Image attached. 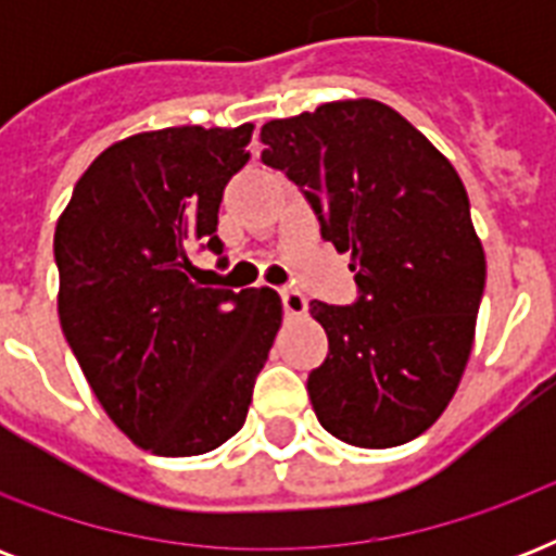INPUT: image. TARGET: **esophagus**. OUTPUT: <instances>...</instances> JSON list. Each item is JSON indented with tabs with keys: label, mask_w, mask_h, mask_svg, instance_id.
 Listing matches in <instances>:
<instances>
[{
	"label": "esophagus",
	"mask_w": 556,
	"mask_h": 556,
	"mask_svg": "<svg viewBox=\"0 0 556 556\" xmlns=\"http://www.w3.org/2000/svg\"><path fill=\"white\" fill-rule=\"evenodd\" d=\"M279 296H282V308H286V314H291V317H303V314L308 312V300H305L303 291H296V288H282Z\"/></svg>",
	"instance_id": "esophagus-1"
}]
</instances>
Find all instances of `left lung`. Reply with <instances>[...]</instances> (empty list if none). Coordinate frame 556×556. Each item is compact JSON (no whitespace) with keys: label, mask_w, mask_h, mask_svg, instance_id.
Masks as SVG:
<instances>
[{"label":"left lung","mask_w":556,"mask_h":556,"mask_svg":"<svg viewBox=\"0 0 556 556\" xmlns=\"http://www.w3.org/2000/svg\"><path fill=\"white\" fill-rule=\"evenodd\" d=\"M282 169L352 253L357 303L314 300L329 355L308 375L317 421L355 447H397L430 430L473 349L484 251L462 178L395 109L334 100L262 126Z\"/></svg>","instance_id":"1"}]
</instances>
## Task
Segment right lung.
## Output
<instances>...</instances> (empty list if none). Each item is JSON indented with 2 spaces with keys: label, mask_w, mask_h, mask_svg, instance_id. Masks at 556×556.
I'll list each match as a JSON object with an SVG mask.
<instances>
[{
  "label": "right lung",
  "mask_w": 556,
  "mask_h": 556,
  "mask_svg": "<svg viewBox=\"0 0 556 556\" xmlns=\"http://www.w3.org/2000/svg\"><path fill=\"white\" fill-rule=\"evenodd\" d=\"M253 124L169 126L112 143L54 230L56 312L106 415L155 456H201L242 430L282 323L270 288H207L218 204Z\"/></svg>",
  "instance_id": "1"
}]
</instances>
